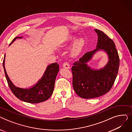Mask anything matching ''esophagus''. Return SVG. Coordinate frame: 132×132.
Instances as JSON below:
<instances>
[{
    "instance_id": "esophagus-1",
    "label": "esophagus",
    "mask_w": 132,
    "mask_h": 132,
    "mask_svg": "<svg viewBox=\"0 0 132 132\" xmlns=\"http://www.w3.org/2000/svg\"><path fill=\"white\" fill-rule=\"evenodd\" d=\"M62 67L65 68H67V69H70V65H69V64L67 62H64V63L62 64Z\"/></svg>"
}]
</instances>
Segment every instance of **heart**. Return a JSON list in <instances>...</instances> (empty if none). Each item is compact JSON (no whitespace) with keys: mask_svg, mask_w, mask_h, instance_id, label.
<instances>
[{"mask_svg":"<svg viewBox=\"0 0 132 132\" xmlns=\"http://www.w3.org/2000/svg\"><path fill=\"white\" fill-rule=\"evenodd\" d=\"M77 36L71 35L66 40L65 44L66 45H70L73 43L71 49V54L73 56L78 55L81 52L85 45V40L84 39L80 38L77 40Z\"/></svg>","mask_w":132,"mask_h":132,"instance_id":"b5f03b06","label":"heart"}]
</instances>
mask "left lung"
Masks as SVG:
<instances>
[{"label": "left lung", "instance_id": "8db88e82", "mask_svg": "<svg viewBox=\"0 0 132 132\" xmlns=\"http://www.w3.org/2000/svg\"><path fill=\"white\" fill-rule=\"evenodd\" d=\"M98 42L96 49L86 53L76 61L72 68L73 87L80 97L89 99L101 96L109 92L116 79L119 67V57L112 39L103 31L95 29ZM105 51L109 60L103 69L93 70L86 64L99 50Z\"/></svg>", "mask_w": 132, "mask_h": 132}]
</instances>
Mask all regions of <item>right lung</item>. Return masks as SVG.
<instances>
[{
    "label": "right lung",
    "mask_w": 132,
    "mask_h": 132,
    "mask_svg": "<svg viewBox=\"0 0 132 132\" xmlns=\"http://www.w3.org/2000/svg\"><path fill=\"white\" fill-rule=\"evenodd\" d=\"M18 38H21L22 37H16L10 44ZM5 54L3 63L5 77L12 92L18 98L27 103H38L45 101L50 97L54 90L55 78L59 71V66L57 62L47 67L43 77L36 85L30 88L23 89L15 87L10 80L5 68Z\"/></svg>",
    "instance_id": "1"
}]
</instances>
